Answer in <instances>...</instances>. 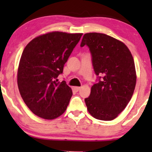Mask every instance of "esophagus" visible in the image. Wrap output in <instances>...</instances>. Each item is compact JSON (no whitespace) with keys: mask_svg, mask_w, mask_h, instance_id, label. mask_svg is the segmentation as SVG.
<instances>
[{"mask_svg":"<svg viewBox=\"0 0 152 152\" xmlns=\"http://www.w3.org/2000/svg\"><path fill=\"white\" fill-rule=\"evenodd\" d=\"M74 89L75 91H76V92H78V91H79L80 89H81V88H80V87H74Z\"/></svg>","mask_w":152,"mask_h":152,"instance_id":"obj_1","label":"esophagus"}]
</instances>
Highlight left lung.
Returning <instances> with one entry per match:
<instances>
[{
  "instance_id": "8db88e82",
  "label": "left lung",
  "mask_w": 152,
  "mask_h": 152,
  "mask_svg": "<svg viewBox=\"0 0 152 152\" xmlns=\"http://www.w3.org/2000/svg\"><path fill=\"white\" fill-rule=\"evenodd\" d=\"M87 46L98 81L85 99L89 114L96 119L111 121L126 108L137 81L133 56L121 41L104 34H84L81 47Z\"/></svg>"
}]
</instances>
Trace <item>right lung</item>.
<instances>
[{
  "label": "right lung",
  "instance_id": "obj_1",
  "mask_svg": "<svg viewBox=\"0 0 152 152\" xmlns=\"http://www.w3.org/2000/svg\"><path fill=\"white\" fill-rule=\"evenodd\" d=\"M82 35L48 33L35 38L24 48L17 81L23 100L36 116L53 119L65 112L73 93L58 76Z\"/></svg>",
  "mask_w": 152,
  "mask_h": 152
}]
</instances>
